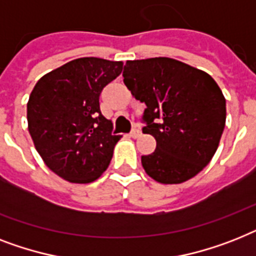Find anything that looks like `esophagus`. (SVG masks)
Listing matches in <instances>:
<instances>
[{"label":"esophagus","mask_w":256,"mask_h":256,"mask_svg":"<svg viewBox=\"0 0 256 256\" xmlns=\"http://www.w3.org/2000/svg\"><path fill=\"white\" fill-rule=\"evenodd\" d=\"M130 136H132V138H138V136H140V130L136 128H132V132H130Z\"/></svg>","instance_id":"obj_1"}]
</instances>
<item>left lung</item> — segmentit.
<instances>
[{"label": "left lung", "instance_id": "8db88e82", "mask_svg": "<svg viewBox=\"0 0 256 256\" xmlns=\"http://www.w3.org/2000/svg\"><path fill=\"white\" fill-rule=\"evenodd\" d=\"M124 82L146 104L144 134L156 139L142 156L147 175L162 184H180L212 160L225 128L226 100L210 74L170 58L128 60Z\"/></svg>", "mask_w": 256, "mask_h": 256}]
</instances>
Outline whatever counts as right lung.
I'll use <instances>...</instances> for the list:
<instances>
[{
    "label": "right lung",
    "instance_id": "obj_1",
    "mask_svg": "<svg viewBox=\"0 0 256 256\" xmlns=\"http://www.w3.org/2000/svg\"><path fill=\"white\" fill-rule=\"evenodd\" d=\"M122 62L74 59L44 74L27 102V124L46 166L70 182H94L106 171L120 135L100 110V94Z\"/></svg>",
    "mask_w": 256,
    "mask_h": 256
}]
</instances>
